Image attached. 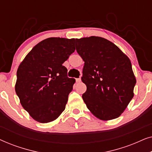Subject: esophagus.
Masks as SVG:
<instances>
[{
	"mask_svg": "<svg viewBox=\"0 0 152 152\" xmlns=\"http://www.w3.org/2000/svg\"><path fill=\"white\" fill-rule=\"evenodd\" d=\"M76 82H77V83L81 82V79H80V78H77V79H76Z\"/></svg>",
	"mask_w": 152,
	"mask_h": 152,
	"instance_id": "1",
	"label": "esophagus"
}]
</instances>
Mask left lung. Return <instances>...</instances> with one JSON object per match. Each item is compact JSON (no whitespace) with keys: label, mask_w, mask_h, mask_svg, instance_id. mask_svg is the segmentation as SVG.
<instances>
[{"label":"left lung","mask_w":152,"mask_h":152,"mask_svg":"<svg viewBox=\"0 0 152 152\" xmlns=\"http://www.w3.org/2000/svg\"><path fill=\"white\" fill-rule=\"evenodd\" d=\"M76 50L84 61L82 98L95 117H119L134 97L136 83L130 59L117 45L99 37L76 39Z\"/></svg>","instance_id":"obj_1"}]
</instances>
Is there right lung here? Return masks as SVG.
<instances>
[{"label":"right lung","instance_id":"add662e5","mask_svg":"<svg viewBox=\"0 0 152 152\" xmlns=\"http://www.w3.org/2000/svg\"><path fill=\"white\" fill-rule=\"evenodd\" d=\"M76 39L51 37L41 41L18 66L15 91L24 109L36 121L48 123L64 111L75 82L62 64L75 50Z\"/></svg>","mask_w":152,"mask_h":152}]
</instances>
